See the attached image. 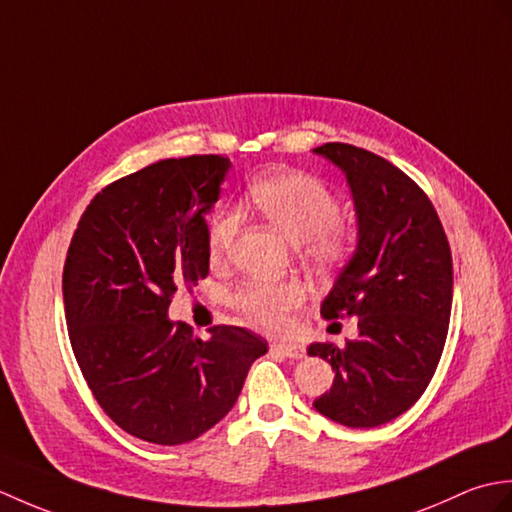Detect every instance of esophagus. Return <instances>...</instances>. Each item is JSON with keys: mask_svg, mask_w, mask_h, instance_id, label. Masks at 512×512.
Returning <instances> with one entry per match:
<instances>
[{"mask_svg": "<svg viewBox=\"0 0 512 512\" xmlns=\"http://www.w3.org/2000/svg\"><path fill=\"white\" fill-rule=\"evenodd\" d=\"M270 350L286 358H303V354H306L299 343H273L270 345Z\"/></svg>", "mask_w": 512, "mask_h": 512, "instance_id": "34e87169", "label": "esophagus"}]
</instances>
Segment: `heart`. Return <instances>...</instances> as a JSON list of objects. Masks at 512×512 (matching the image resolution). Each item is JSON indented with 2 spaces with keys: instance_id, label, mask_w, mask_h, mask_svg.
Listing matches in <instances>:
<instances>
[{
  "instance_id": "b5f03b06",
  "label": "heart",
  "mask_w": 512,
  "mask_h": 512,
  "mask_svg": "<svg viewBox=\"0 0 512 512\" xmlns=\"http://www.w3.org/2000/svg\"><path fill=\"white\" fill-rule=\"evenodd\" d=\"M250 206L273 224L319 273H332L352 255V237L339 222L341 204L321 180L295 169H275L250 182ZM242 226L237 211H220L209 224V257L213 264L226 259ZM306 299L299 281H248L235 292L233 306L246 321L264 332H281L290 325V312Z\"/></svg>"
}]
</instances>
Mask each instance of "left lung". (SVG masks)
Returning <instances> with one entry per match:
<instances>
[{
	"instance_id": "left-lung-1",
	"label": "left lung",
	"mask_w": 512,
	"mask_h": 512,
	"mask_svg": "<svg viewBox=\"0 0 512 512\" xmlns=\"http://www.w3.org/2000/svg\"><path fill=\"white\" fill-rule=\"evenodd\" d=\"M314 154L345 173L358 228L354 255L321 303L325 319L356 317L358 336L308 347L334 369L314 409L372 429L405 413L436 374L451 319V248L427 193L391 162L345 143Z\"/></svg>"
}]
</instances>
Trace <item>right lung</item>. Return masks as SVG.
<instances>
[{
    "label": "right lung",
    "instance_id": "1",
    "mask_svg": "<svg viewBox=\"0 0 512 512\" xmlns=\"http://www.w3.org/2000/svg\"><path fill=\"white\" fill-rule=\"evenodd\" d=\"M224 156L167 158L112 182L81 215L63 266L70 343L103 411L129 436L191 442L233 409L268 343L235 325L211 339L167 317L180 286L209 275L206 213Z\"/></svg>",
    "mask_w": 512,
    "mask_h": 512
}]
</instances>
